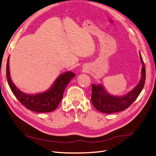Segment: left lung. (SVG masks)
Wrapping results in <instances>:
<instances>
[{
  "label": "left lung",
  "instance_id": "left-lung-1",
  "mask_svg": "<svg viewBox=\"0 0 156 156\" xmlns=\"http://www.w3.org/2000/svg\"><path fill=\"white\" fill-rule=\"evenodd\" d=\"M140 58L142 62L141 78L138 84L129 93L124 95H114L107 92L101 83H93L91 101L97 110L103 113H114L125 111L138 97L144 88L146 80V69L142 55L140 52Z\"/></svg>",
  "mask_w": 156,
  "mask_h": 156
}]
</instances>
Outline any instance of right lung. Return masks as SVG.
Segmentation results:
<instances>
[{
  "mask_svg": "<svg viewBox=\"0 0 156 156\" xmlns=\"http://www.w3.org/2000/svg\"><path fill=\"white\" fill-rule=\"evenodd\" d=\"M75 76L71 71L60 74L49 89L41 93L30 94L21 91L13 83L10 77L9 57L6 65V78L11 91L19 101L27 109L37 113H48L55 111L61 103L63 93L70 80Z\"/></svg>",
  "mask_w": 156,
  "mask_h": 156,
  "instance_id": "add662e5",
  "label": "right lung"
}]
</instances>
